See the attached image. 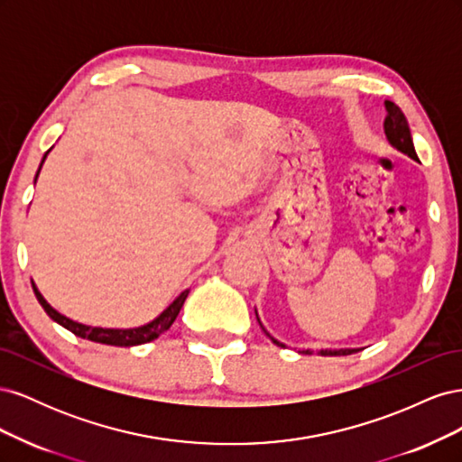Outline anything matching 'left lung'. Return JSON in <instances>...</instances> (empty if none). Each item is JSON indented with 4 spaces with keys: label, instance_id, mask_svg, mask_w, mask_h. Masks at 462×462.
Listing matches in <instances>:
<instances>
[{
    "label": "left lung",
    "instance_id": "obj_1",
    "mask_svg": "<svg viewBox=\"0 0 462 462\" xmlns=\"http://www.w3.org/2000/svg\"><path fill=\"white\" fill-rule=\"evenodd\" d=\"M385 109H387V117L383 121V131H385V136L389 144L397 148L399 152L407 153L409 158L412 160H418L416 152H414V144H412V136H411V129H409V123H407V117L402 116V111L393 104L385 100ZM256 312V310H254ZM256 318H258V312H256ZM258 324L260 328L263 329V333L268 335V337L277 345V346H285L283 343H279L277 339H273L272 335L265 331V328L262 326V321L258 318ZM360 348H321V351H318V355L321 356H346V355H353V353H358ZM302 355H309L310 351H300Z\"/></svg>",
    "mask_w": 462,
    "mask_h": 462
}]
</instances>
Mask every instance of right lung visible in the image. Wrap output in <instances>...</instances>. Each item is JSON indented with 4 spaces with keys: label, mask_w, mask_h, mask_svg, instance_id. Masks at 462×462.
<instances>
[{
    "label": "right lung",
    "mask_w": 462,
    "mask_h": 462,
    "mask_svg": "<svg viewBox=\"0 0 462 462\" xmlns=\"http://www.w3.org/2000/svg\"><path fill=\"white\" fill-rule=\"evenodd\" d=\"M51 150V148H50ZM50 150L44 153V158H42V163H44L46 156L50 153ZM42 163L38 167L36 171V177H34V183L38 179V173L42 170ZM32 289H34V295L38 299V302L42 304V309L46 310V314L53 319L58 321L60 326H63L65 329H69L71 333H75L77 337H82V339H88V341H94V343H102V345H114V346H134V345H144V343H150L153 339H158L162 333H165L167 329L171 328V324L175 321V318L179 316L180 309H183V304L189 297V289H185L180 295L167 306V309L158 316L153 318L152 321H148V324L144 326H138V328H127V329H117V328H94V326H87V324H79V321L67 318L63 314H60L55 309H51V306L48 304V300L42 297V292L38 291V287L34 285L32 282Z\"/></svg>",
    "instance_id": "add662e5"
}]
</instances>
